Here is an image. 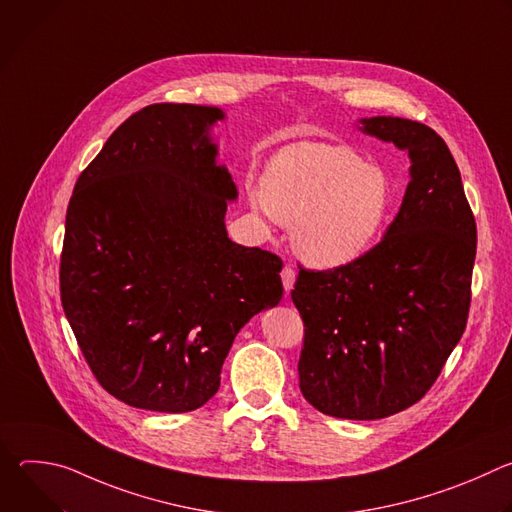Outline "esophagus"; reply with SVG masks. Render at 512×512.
<instances>
[{
    "label": "esophagus",
    "mask_w": 512,
    "mask_h": 512,
    "mask_svg": "<svg viewBox=\"0 0 512 512\" xmlns=\"http://www.w3.org/2000/svg\"><path fill=\"white\" fill-rule=\"evenodd\" d=\"M281 283H283L285 294H289V291L294 289V283H296V271H294V267L285 265V267L281 269Z\"/></svg>",
    "instance_id": "esophagus-1"
}]
</instances>
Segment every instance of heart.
I'll return each mask as SVG.
<instances>
[{"instance_id": "b5f03b06", "label": "heart", "mask_w": 512, "mask_h": 512, "mask_svg": "<svg viewBox=\"0 0 512 512\" xmlns=\"http://www.w3.org/2000/svg\"><path fill=\"white\" fill-rule=\"evenodd\" d=\"M251 202L269 221L294 227L291 241L308 265L336 269L375 245L393 186L381 166L344 145L300 141L271 158Z\"/></svg>"}]
</instances>
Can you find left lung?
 Listing matches in <instances>:
<instances>
[{
    "mask_svg": "<svg viewBox=\"0 0 512 512\" xmlns=\"http://www.w3.org/2000/svg\"><path fill=\"white\" fill-rule=\"evenodd\" d=\"M411 160L409 184L379 245L350 265L302 269L291 289L306 338L300 389L340 419H383L417 403L460 342L476 257V221L460 170L431 127L358 119Z\"/></svg>",
    "mask_w": 512,
    "mask_h": 512,
    "instance_id": "obj_1",
    "label": "left lung"
}]
</instances>
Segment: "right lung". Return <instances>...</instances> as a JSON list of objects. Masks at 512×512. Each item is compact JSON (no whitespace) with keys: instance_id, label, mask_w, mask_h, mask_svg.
Returning a JSON list of instances; mask_svg holds the SVG:
<instances>
[{"instance_id":"right-lung-1","label":"right lung","mask_w":512,"mask_h":512,"mask_svg":"<svg viewBox=\"0 0 512 512\" xmlns=\"http://www.w3.org/2000/svg\"><path fill=\"white\" fill-rule=\"evenodd\" d=\"M223 119L218 107H143L68 202L62 308L101 387L137 409L202 407L239 330L283 296L277 257L227 235L239 192L210 135Z\"/></svg>"}]
</instances>
